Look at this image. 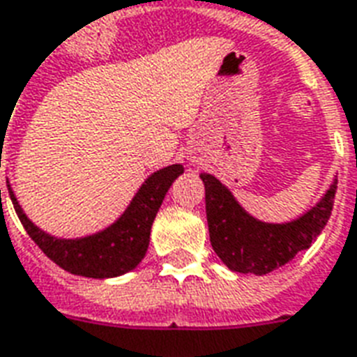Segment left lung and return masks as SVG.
<instances>
[{
  "instance_id": "left-lung-1",
  "label": "left lung",
  "mask_w": 357,
  "mask_h": 357,
  "mask_svg": "<svg viewBox=\"0 0 357 357\" xmlns=\"http://www.w3.org/2000/svg\"><path fill=\"white\" fill-rule=\"evenodd\" d=\"M199 176L204 184L210 244L229 270L253 275H266L311 248L330 220L337 192L333 178L324 195L302 216L270 223L251 216L220 178L210 173Z\"/></svg>"
}]
</instances>
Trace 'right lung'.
Segmentation results:
<instances>
[{
    "label": "right lung",
    "mask_w": 357,
    "mask_h": 357,
    "mask_svg": "<svg viewBox=\"0 0 357 357\" xmlns=\"http://www.w3.org/2000/svg\"><path fill=\"white\" fill-rule=\"evenodd\" d=\"M182 173L184 167L181 164L167 165L151 173L115 222L96 233L76 238L55 236L35 225L18 203L9 178L7 186L10 201L27 234L57 266L74 275L109 279L132 272L143 261L151 242L154 218L164 203L167 190Z\"/></svg>",
    "instance_id": "1"
}]
</instances>
